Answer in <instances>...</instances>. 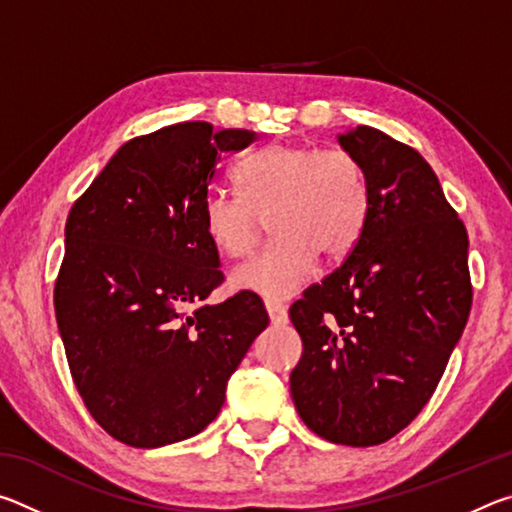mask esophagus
Returning a JSON list of instances; mask_svg holds the SVG:
<instances>
[{"label":"esophagus","mask_w":512,"mask_h":512,"mask_svg":"<svg viewBox=\"0 0 512 512\" xmlns=\"http://www.w3.org/2000/svg\"><path fill=\"white\" fill-rule=\"evenodd\" d=\"M266 311H268V318H271L273 325H287V323H289L287 307H284L282 302L266 300Z\"/></svg>","instance_id":"esophagus-1"}]
</instances>
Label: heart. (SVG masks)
I'll use <instances>...</instances> for the list:
<instances>
[{"label": "heart", "mask_w": 512, "mask_h": 512, "mask_svg": "<svg viewBox=\"0 0 512 512\" xmlns=\"http://www.w3.org/2000/svg\"><path fill=\"white\" fill-rule=\"evenodd\" d=\"M241 196L212 189L201 201V225L221 255H250L271 219L273 241L232 271V287L268 300L305 287L318 253L343 259L357 246L370 212L368 173L345 149L273 144L235 169Z\"/></svg>", "instance_id": "heart-1"}]
</instances>
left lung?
<instances>
[{
  "mask_svg": "<svg viewBox=\"0 0 512 512\" xmlns=\"http://www.w3.org/2000/svg\"><path fill=\"white\" fill-rule=\"evenodd\" d=\"M339 142L366 167L370 212L345 262L289 309L302 339L291 397L320 438L372 447L424 409L461 339L467 230L411 146L370 126Z\"/></svg>",
  "mask_w": 512,
  "mask_h": 512,
  "instance_id": "1",
  "label": "left lung"
}]
</instances>
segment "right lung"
<instances>
[{
    "instance_id": "obj_1",
    "label": "right lung",
    "mask_w": 512,
    "mask_h": 512,
    "mask_svg": "<svg viewBox=\"0 0 512 512\" xmlns=\"http://www.w3.org/2000/svg\"><path fill=\"white\" fill-rule=\"evenodd\" d=\"M255 140L207 121L133 137L69 210L56 320L85 406L119 443L153 449L203 431L268 325L250 291L205 302L223 273L201 201L221 153Z\"/></svg>"
}]
</instances>
